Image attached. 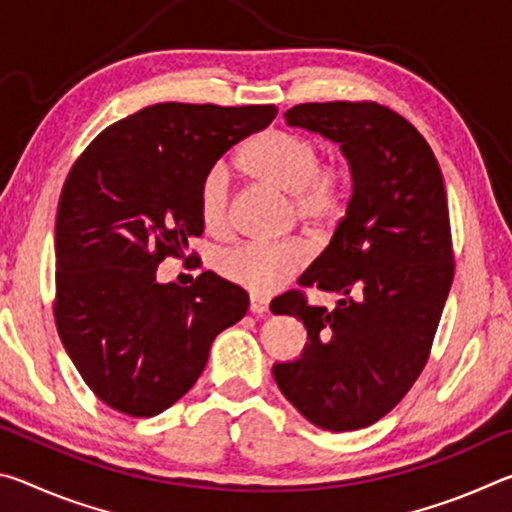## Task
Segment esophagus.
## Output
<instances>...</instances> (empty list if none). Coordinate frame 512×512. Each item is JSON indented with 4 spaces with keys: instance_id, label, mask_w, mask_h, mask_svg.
Returning a JSON list of instances; mask_svg holds the SVG:
<instances>
[{
    "instance_id": "obj_1",
    "label": "esophagus",
    "mask_w": 512,
    "mask_h": 512,
    "mask_svg": "<svg viewBox=\"0 0 512 512\" xmlns=\"http://www.w3.org/2000/svg\"><path fill=\"white\" fill-rule=\"evenodd\" d=\"M268 311V300L259 296H250V314L253 316H264Z\"/></svg>"
}]
</instances>
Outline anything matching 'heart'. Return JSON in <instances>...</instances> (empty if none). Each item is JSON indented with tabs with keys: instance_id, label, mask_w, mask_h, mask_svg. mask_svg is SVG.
Listing matches in <instances>:
<instances>
[{
	"instance_id": "b5f03b06",
	"label": "heart",
	"mask_w": 512,
	"mask_h": 512,
	"mask_svg": "<svg viewBox=\"0 0 512 512\" xmlns=\"http://www.w3.org/2000/svg\"><path fill=\"white\" fill-rule=\"evenodd\" d=\"M241 167L259 183L289 194L291 210L309 228L336 223L348 205V173L323 162L320 144L289 131H266L250 140L241 153ZM198 219L212 235L230 230V173L225 164H212L201 176L196 192ZM309 250L298 239L275 244L248 241L219 257L216 268L225 280L253 296L280 291L307 266Z\"/></svg>"
}]
</instances>
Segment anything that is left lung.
I'll list each match as a JSON object with an SVG mask.
<instances>
[{
	"label": "left lung",
	"mask_w": 512,
	"mask_h": 512,
	"mask_svg": "<svg viewBox=\"0 0 512 512\" xmlns=\"http://www.w3.org/2000/svg\"><path fill=\"white\" fill-rule=\"evenodd\" d=\"M284 119L341 144L352 198L298 280L336 293V307L309 305L302 291L273 300V314L296 316L309 336L300 359L275 363L273 377L316 427L363 429L420 377L452 289L443 173L418 128L375 101L300 103Z\"/></svg>",
	"instance_id": "8db88e82"
}]
</instances>
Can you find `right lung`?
<instances>
[{
  "instance_id": "1",
  "label": "right lung",
  "mask_w": 512,
  "mask_h": 512,
  "mask_svg": "<svg viewBox=\"0 0 512 512\" xmlns=\"http://www.w3.org/2000/svg\"><path fill=\"white\" fill-rule=\"evenodd\" d=\"M275 115V106L155 103L101 131L69 169L54 318L69 359L110 409L131 418L169 409L201 377L216 336L246 316L248 293L219 275L178 287L155 271L203 235V173Z\"/></svg>"
}]
</instances>
